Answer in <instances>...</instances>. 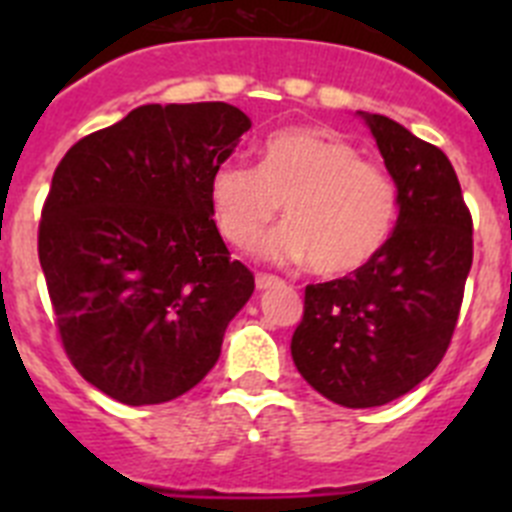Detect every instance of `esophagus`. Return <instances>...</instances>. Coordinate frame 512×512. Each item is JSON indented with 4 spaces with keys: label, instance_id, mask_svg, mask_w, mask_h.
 <instances>
[{
    "label": "esophagus",
    "instance_id": "obj_1",
    "mask_svg": "<svg viewBox=\"0 0 512 512\" xmlns=\"http://www.w3.org/2000/svg\"><path fill=\"white\" fill-rule=\"evenodd\" d=\"M256 287H259L261 292H264V289L282 287V279L271 277V274H256Z\"/></svg>",
    "mask_w": 512,
    "mask_h": 512
}]
</instances>
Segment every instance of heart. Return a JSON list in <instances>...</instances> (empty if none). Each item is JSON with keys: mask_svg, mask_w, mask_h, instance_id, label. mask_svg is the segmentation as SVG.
Masks as SVG:
<instances>
[{"mask_svg": "<svg viewBox=\"0 0 512 512\" xmlns=\"http://www.w3.org/2000/svg\"><path fill=\"white\" fill-rule=\"evenodd\" d=\"M210 202L220 233L248 248L284 205L289 223L261 243L266 259L305 264L320 277L354 274L387 246L397 187L341 135L315 128L271 133L259 166L228 161L212 171Z\"/></svg>", "mask_w": 512, "mask_h": 512, "instance_id": "obj_1", "label": "heart"}]
</instances>
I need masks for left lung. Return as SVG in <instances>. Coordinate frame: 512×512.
Returning a JSON list of instances; mask_svg holds the SVG:
<instances>
[{
	"label": "left lung",
	"instance_id": "1",
	"mask_svg": "<svg viewBox=\"0 0 512 512\" xmlns=\"http://www.w3.org/2000/svg\"><path fill=\"white\" fill-rule=\"evenodd\" d=\"M397 187L387 246L351 277L310 284L292 359L343 408H377L418 387L443 359L472 269V215L441 148L400 122L359 112Z\"/></svg>",
	"mask_w": 512,
	"mask_h": 512
}]
</instances>
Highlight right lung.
<instances>
[{
  "mask_svg": "<svg viewBox=\"0 0 512 512\" xmlns=\"http://www.w3.org/2000/svg\"><path fill=\"white\" fill-rule=\"evenodd\" d=\"M251 120L225 102L143 104L61 158L38 256L63 348L125 405L184 395L253 295L212 220L210 179Z\"/></svg>",
  "mask_w": 512,
  "mask_h": 512,
  "instance_id": "1",
  "label": "right lung"
}]
</instances>
